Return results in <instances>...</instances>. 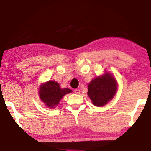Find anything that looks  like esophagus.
Here are the masks:
<instances>
[{
  "instance_id": "1",
  "label": "esophagus",
  "mask_w": 151,
  "mask_h": 151,
  "mask_svg": "<svg viewBox=\"0 0 151 151\" xmlns=\"http://www.w3.org/2000/svg\"><path fill=\"white\" fill-rule=\"evenodd\" d=\"M80 93H81L80 89H75V93H76V94H80Z\"/></svg>"
}]
</instances>
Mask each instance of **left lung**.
I'll list each match as a JSON object with an SVG mask.
<instances>
[{"label":"left lung","mask_w":151,"mask_h":151,"mask_svg":"<svg viewBox=\"0 0 151 151\" xmlns=\"http://www.w3.org/2000/svg\"><path fill=\"white\" fill-rule=\"evenodd\" d=\"M118 89V83L113 75L104 70L103 75L93 78L88 85L87 94L93 105L103 106L111 101Z\"/></svg>","instance_id":"1"}]
</instances>
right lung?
I'll return each instance as SVG.
<instances>
[{
  "instance_id": "obj_1",
  "label": "right lung",
  "mask_w": 151,
  "mask_h": 151,
  "mask_svg": "<svg viewBox=\"0 0 151 151\" xmlns=\"http://www.w3.org/2000/svg\"><path fill=\"white\" fill-rule=\"evenodd\" d=\"M70 88H61L60 84L55 81H48L40 84L39 96L40 100L48 108L55 109L66 94L72 93Z\"/></svg>"
}]
</instances>
